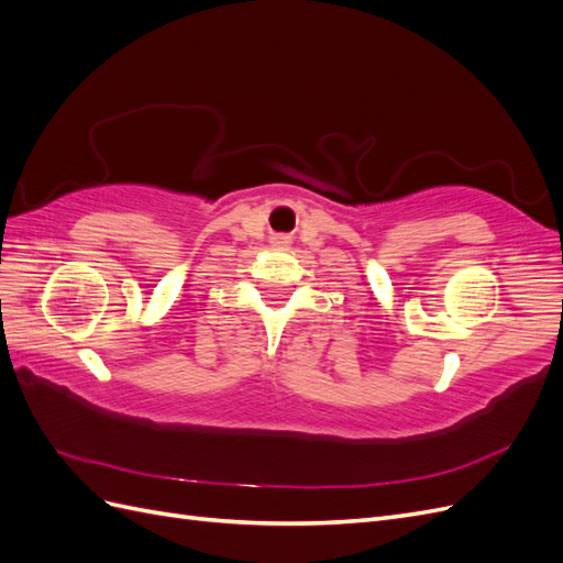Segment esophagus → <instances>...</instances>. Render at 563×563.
Wrapping results in <instances>:
<instances>
[{"instance_id":"esophagus-1","label":"esophagus","mask_w":563,"mask_h":563,"mask_svg":"<svg viewBox=\"0 0 563 563\" xmlns=\"http://www.w3.org/2000/svg\"><path fill=\"white\" fill-rule=\"evenodd\" d=\"M275 240H277L279 244H286V242H288V236H286V234H279V236H275Z\"/></svg>"}]
</instances>
